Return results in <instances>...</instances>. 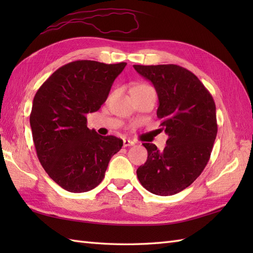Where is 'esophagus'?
Returning <instances> with one entry per match:
<instances>
[{
	"mask_svg": "<svg viewBox=\"0 0 253 253\" xmlns=\"http://www.w3.org/2000/svg\"><path fill=\"white\" fill-rule=\"evenodd\" d=\"M133 144H135V142H133V141L128 140V139H124V141H123L124 147H129V146H133Z\"/></svg>",
	"mask_w": 253,
	"mask_h": 253,
	"instance_id": "1",
	"label": "esophagus"
}]
</instances>
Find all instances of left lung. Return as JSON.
<instances>
[{"mask_svg": "<svg viewBox=\"0 0 253 253\" xmlns=\"http://www.w3.org/2000/svg\"><path fill=\"white\" fill-rule=\"evenodd\" d=\"M133 68L157 90L159 130L169 135L163 151L143 143L148 159L137 169L138 179L154 195H175L200 176L211 157L217 133L215 103L196 75L184 67L168 64Z\"/></svg>", "mask_w": 253, "mask_h": 253, "instance_id": "8db88e82", "label": "left lung"}]
</instances>
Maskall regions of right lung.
Wrapping results in <instances>:
<instances>
[{
	"mask_svg": "<svg viewBox=\"0 0 253 253\" xmlns=\"http://www.w3.org/2000/svg\"><path fill=\"white\" fill-rule=\"evenodd\" d=\"M126 64L71 62L37 91L30 113L32 139L42 168L63 189H93L103 180L111 158L122 149V139L90 130L87 114L106 101Z\"/></svg>",
	"mask_w": 253,
	"mask_h": 253,
	"instance_id": "obj_1",
	"label": "right lung"
}]
</instances>
